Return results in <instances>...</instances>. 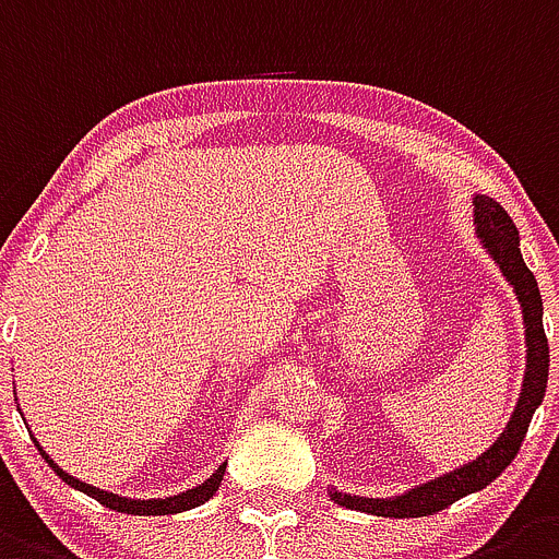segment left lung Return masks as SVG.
<instances>
[{
  "mask_svg": "<svg viewBox=\"0 0 559 559\" xmlns=\"http://www.w3.org/2000/svg\"><path fill=\"white\" fill-rule=\"evenodd\" d=\"M474 225L476 234L481 239V248L490 253V259L499 264L504 278L510 281L512 289L521 304V314H524L526 329V373L524 384H521V395L512 409L510 420H507L504 431L499 440L492 442L490 449L474 462H465L462 467H454L451 474H442L437 479L417 485L406 490L404 496H392V499H365V496H350V492L331 490L329 496L340 507L348 510L370 512V515L381 518H424L431 512L445 510L454 504L456 499L476 492L481 487L490 485L496 476H501L507 465L515 460L521 442H524L530 420L535 409L540 406L543 395H546V381H549V340L543 331V300L537 281L532 270L524 264L521 255V239H518V228L510 219L504 209L487 194H476L474 198Z\"/></svg>",
  "mask_w": 559,
  "mask_h": 559,
  "instance_id": "obj_1",
  "label": "left lung"
}]
</instances>
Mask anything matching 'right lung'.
Segmentation results:
<instances>
[{
  "instance_id": "1",
  "label": "right lung",
  "mask_w": 559,
  "mask_h": 559,
  "mask_svg": "<svg viewBox=\"0 0 559 559\" xmlns=\"http://www.w3.org/2000/svg\"><path fill=\"white\" fill-rule=\"evenodd\" d=\"M33 442L38 445V440H35V437H33ZM38 451H41V456L49 462V467H52L55 474L67 481V485H72L74 490H80V492H85V496L97 499L99 504L108 507V510L128 512V515H175V512L194 510V507L205 504V501H209L211 496L219 490V481H223V476H225V462H223V465H219L217 471H214V474L203 481V485L192 487V490H186V492H178V496H169V499H147V501L124 499V496H117V492L99 490V487H92V485H85V481L74 479V476H69L63 467H58V462H52V456H49L41 445H38Z\"/></svg>"
}]
</instances>
